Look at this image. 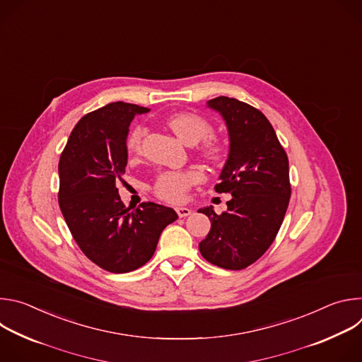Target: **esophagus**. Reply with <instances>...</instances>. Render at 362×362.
Instances as JSON below:
<instances>
[{
  "label": "esophagus",
  "mask_w": 362,
  "mask_h": 362,
  "mask_svg": "<svg viewBox=\"0 0 362 362\" xmlns=\"http://www.w3.org/2000/svg\"><path fill=\"white\" fill-rule=\"evenodd\" d=\"M176 214L179 215V218H186L192 215V211L189 208H176Z\"/></svg>",
  "instance_id": "34e87169"
}]
</instances>
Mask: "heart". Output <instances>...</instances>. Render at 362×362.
<instances>
[{
	"label": "heart",
	"instance_id": "heart-1",
	"mask_svg": "<svg viewBox=\"0 0 362 362\" xmlns=\"http://www.w3.org/2000/svg\"><path fill=\"white\" fill-rule=\"evenodd\" d=\"M168 124L172 132L186 144H196L204 138L203 144L200 146V151L204 158L212 160H218L222 158L223 147L218 139L208 137L212 132V126L204 117L192 112H179L168 119ZM144 133L146 129L141 126H137L130 133L127 139V148L130 153L140 151ZM200 180L202 173L197 170L165 172L159 175L156 182H154L153 192L165 202L179 203L186 199L190 186Z\"/></svg>",
	"mask_w": 362,
	"mask_h": 362
}]
</instances>
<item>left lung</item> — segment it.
Instances as JSON below:
<instances>
[{
	"mask_svg": "<svg viewBox=\"0 0 362 362\" xmlns=\"http://www.w3.org/2000/svg\"><path fill=\"white\" fill-rule=\"evenodd\" d=\"M208 107L221 113L230 141L215 190L232 199L222 215L212 206L197 211L211 221L199 250L208 262L239 271L259 259L278 235L291 197L289 163L262 112L225 95L209 100Z\"/></svg>",
	"mask_w": 362,
	"mask_h": 362,
	"instance_id": "obj_1",
	"label": "left lung"
}]
</instances>
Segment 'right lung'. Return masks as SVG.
<instances>
[{"label":"right lung","mask_w":362,"mask_h":362,"mask_svg":"<svg viewBox=\"0 0 362 362\" xmlns=\"http://www.w3.org/2000/svg\"><path fill=\"white\" fill-rule=\"evenodd\" d=\"M147 112L116 101L86 115L60 156L59 204L66 223L88 259L112 274L143 267L163 229L177 219L172 208L153 202L130 212L116 187L126 172L129 126Z\"/></svg>","instance_id":"add662e5"}]
</instances>
